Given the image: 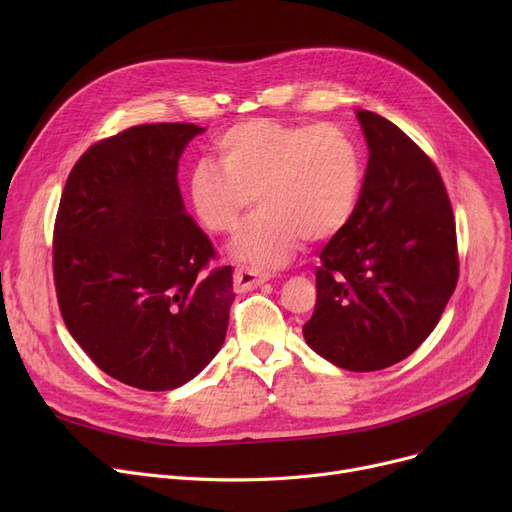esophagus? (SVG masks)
Here are the masks:
<instances>
[{
  "label": "esophagus",
  "mask_w": 512,
  "mask_h": 512,
  "mask_svg": "<svg viewBox=\"0 0 512 512\" xmlns=\"http://www.w3.org/2000/svg\"><path fill=\"white\" fill-rule=\"evenodd\" d=\"M270 280V274L249 270V267H236L234 270V290L236 292H247L257 288L259 284Z\"/></svg>",
  "instance_id": "34e87169"
}]
</instances>
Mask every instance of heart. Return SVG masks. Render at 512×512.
<instances>
[{
    "mask_svg": "<svg viewBox=\"0 0 512 512\" xmlns=\"http://www.w3.org/2000/svg\"><path fill=\"white\" fill-rule=\"evenodd\" d=\"M218 166L197 164L188 176V199L211 234L238 228L255 201L261 209L242 228L232 257L253 267H280L303 240L342 232L359 207L363 153L334 124H282L249 120L215 141Z\"/></svg>",
    "mask_w": 512,
    "mask_h": 512,
    "instance_id": "b5f03b06",
    "label": "heart"
}]
</instances>
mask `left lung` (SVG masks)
I'll use <instances>...</instances> for the list:
<instances>
[{"label": "left lung", "instance_id": "obj_1", "mask_svg": "<svg viewBox=\"0 0 512 512\" xmlns=\"http://www.w3.org/2000/svg\"><path fill=\"white\" fill-rule=\"evenodd\" d=\"M369 147L359 207L321 251L303 336L348 371H378L434 332L459 280L456 226L434 161L390 120L359 110Z\"/></svg>", "mask_w": 512, "mask_h": 512}]
</instances>
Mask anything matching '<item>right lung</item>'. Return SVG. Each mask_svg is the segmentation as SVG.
Here are the masks:
<instances>
[{
  "label": "right lung",
  "instance_id": "1",
  "mask_svg": "<svg viewBox=\"0 0 512 512\" xmlns=\"http://www.w3.org/2000/svg\"><path fill=\"white\" fill-rule=\"evenodd\" d=\"M205 128L143 124L72 168L53 230L64 324L91 361L132 388L191 382L220 353L232 267L203 272L211 240L184 209L178 159Z\"/></svg>",
  "mask_w": 512,
  "mask_h": 512
}]
</instances>
